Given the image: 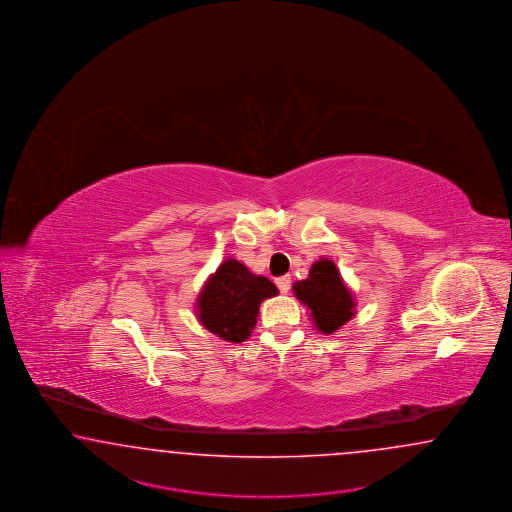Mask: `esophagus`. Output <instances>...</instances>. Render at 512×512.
Returning a JSON list of instances; mask_svg holds the SVG:
<instances>
[{
  "mask_svg": "<svg viewBox=\"0 0 512 512\" xmlns=\"http://www.w3.org/2000/svg\"><path fill=\"white\" fill-rule=\"evenodd\" d=\"M276 285L277 289H279V292L287 294V292L291 291V276L277 277Z\"/></svg>",
  "mask_w": 512,
  "mask_h": 512,
  "instance_id": "34e87169",
  "label": "esophagus"
}]
</instances>
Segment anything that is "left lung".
<instances>
[{"label": "left lung", "mask_w": 512, "mask_h": 512, "mask_svg": "<svg viewBox=\"0 0 512 512\" xmlns=\"http://www.w3.org/2000/svg\"><path fill=\"white\" fill-rule=\"evenodd\" d=\"M292 291L302 304L309 307L318 332H337L356 315V302L346 287L337 266L330 259H320L311 266L309 277L296 281Z\"/></svg>", "instance_id": "left-lung-1"}]
</instances>
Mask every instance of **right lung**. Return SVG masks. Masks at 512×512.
<instances>
[{
  "label": "right lung",
  "instance_id": "1",
  "mask_svg": "<svg viewBox=\"0 0 512 512\" xmlns=\"http://www.w3.org/2000/svg\"><path fill=\"white\" fill-rule=\"evenodd\" d=\"M272 296H277V287L268 277L255 276L236 259H227L199 292L197 318L223 341L242 343L257 324L259 305Z\"/></svg>",
  "mask_w": 512,
  "mask_h": 512
}]
</instances>
